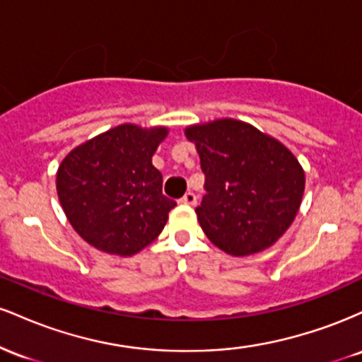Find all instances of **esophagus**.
I'll return each instance as SVG.
<instances>
[{
    "label": "esophagus",
    "mask_w": 362,
    "mask_h": 362,
    "mask_svg": "<svg viewBox=\"0 0 362 362\" xmlns=\"http://www.w3.org/2000/svg\"><path fill=\"white\" fill-rule=\"evenodd\" d=\"M180 204H185V206H195L197 204V195L194 192H187L184 197L180 199Z\"/></svg>",
    "instance_id": "obj_1"
}]
</instances>
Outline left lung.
I'll return each instance as SVG.
<instances>
[{"mask_svg": "<svg viewBox=\"0 0 362 362\" xmlns=\"http://www.w3.org/2000/svg\"><path fill=\"white\" fill-rule=\"evenodd\" d=\"M206 175L195 209L207 238L223 252L245 257L269 248L300 209L305 172L284 144L250 124L218 119L185 129Z\"/></svg>", "mask_w": 362, "mask_h": 362, "instance_id": "obj_1", "label": "left lung"}]
</instances>
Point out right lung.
Segmentation results:
<instances>
[{"label":"right lung","instance_id":"right-lung-1","mask_svg":"<svg viewBox=\"0 0 362 362\" xmlns=\"http://www.w3.org/2000/svg\"><path fill=\"white\" fill-rule=\"evenodd\" d=\"M167 127L122 124L74 148L57 168L56 187L66 218L97 250L131 257L149 245L175 201L161 192L151 158Z\"/></svg>","mask_w":362,"mask_h":362}]
</instances>
